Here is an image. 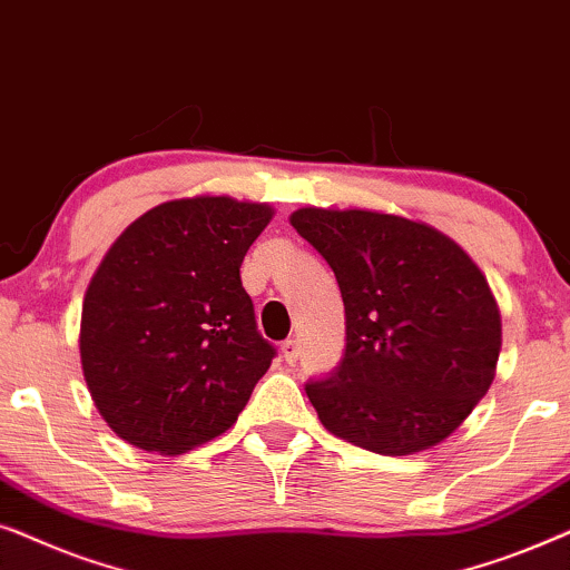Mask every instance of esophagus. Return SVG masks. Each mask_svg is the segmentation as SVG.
<instances>
[{"label": "esophagus", "mask_w": 570, "mask_h": 570, "mask_svg": "<svg viewBox=\"0 0 570 570\" xmlns=\"http://www.w3.org/2000/svg\"><path fill=\"white\" fill-rule=\"evenodd\" d=\"M281 354H284V360L289 362V364H294L299 360V344L294 338H289V341H284V344H281Z\"/></svg>", "instance_id": "34e87169"}]
</instances>
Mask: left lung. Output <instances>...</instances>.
<instances>
[{
  "mask_svg": "<svg viewBox=\"0 0 570 570\" xmlns=\"http://www.w3.org/2000/svg\"><path fill=\"white\" fill-rule=\"evenodd\" d=\"M292 226L336 273L346 348L305 385L333 435L383 456L445 440L495 377L500 313L456 242L375 210L299 208Z\"/></svg>",
  "mask_w": 570,
  "mask_h": 570,
  "instance_id": "1",
  "label": "left lung"
}]
</instances>
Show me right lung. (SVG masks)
<instances>
[{
  "instance_id": "right-lung-1",
  "label": "right lung",
  "mask_w": 570,
  "mask_h": 570,
  "mask_svg": "<svg viewBox=\"0 0 570 570\" xmlns=\"http://www.w3.org/2000/svg\"><path fill=\"white\" fill-rule=\"evenodd\" d=\"M271 216L265 203L181 197L106 253L82 302L80 362L121 440L174 456L237 422L276 356L239 278Z\"/></svg>"
}]
</instances>
